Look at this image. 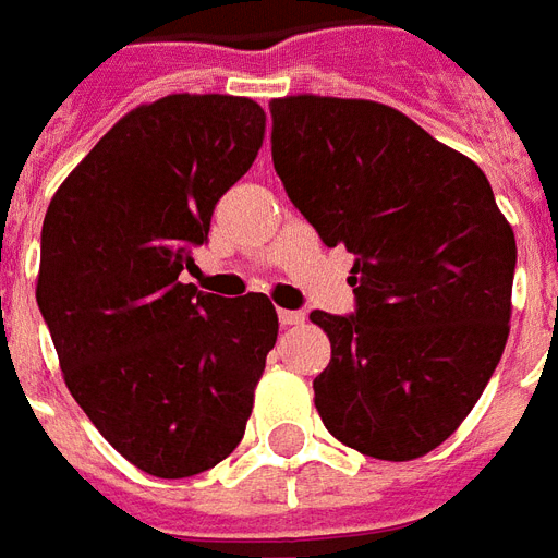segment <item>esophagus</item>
<instances>
[{
	"instance_id": "34e87169",
	"label": "esophagus",
	"mask_w": 558,
	"mask_h": 558,
	"mask_svg": "<svg viewBox=\"0 0 558 558\" xmlns=\"http://www.w3.org/2000/svg\"><path fill=\"white\" fill-rule=\"evenodd\" d=\"M280 326H302L304 314L302 311H278Z\"/></svg>"
}]
</instances>
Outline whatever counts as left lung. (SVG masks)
Returning a JSON list of instances; mask_svg holds the SVG:
<instances>
[{
  "instance_id": "left-lung-1",
  "label": "left lung",
  "mask_w": 558,
  "mask_h": 558,
  "mask_svg": "<svg viewBox=\"0 0 558 558\" xmlns=\"http://www.w3.org/2000/svg\"><path fill=\"white\" fill-rule=\"evenodd\" d=\"M292 206L352 263L355 311H314L331 362L314 379L328 433L415 460L460 427L502 359L517 242L466 155L376 101L268 104Z\"/></svg>"
}]
</instances>
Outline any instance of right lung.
Masks as SVG:
<instances>
[{
  "label": "right lung",
  "mask_w": 558,
  "mask_h": 558,
  "mask_svg": "<svg viewBox=\"0 0 558 558\" xmlns=\"http://www.w3.org/2000/svg\"><path fill=\"white\" fill-rule=\"evenodd\" d=\"M263 134L251 98L167 95L116 122L44 218L35 299L68 391L155 478L232 454L278 340L263 292L220 299L179 280Z\"/></svg>",
  "instance_id": "add662e5"
}]
</instances>
